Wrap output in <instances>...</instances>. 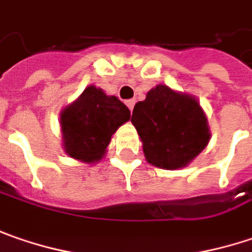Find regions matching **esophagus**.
Segmentation results:
<instances>
[{"mask_svg":"<svg viewBox=\"0 0 252 252\" xmlns=\"http://www.w3.org/2000/svg\"><path fill=\"white\" fill-rule=\"evenodd\" d=\"M126 107L132 111V108H134V105H135V100H126Z\"/></svg>","mask_w":252,"mask_h":252,"instance_id":"obj_1","label":"esophagus"}]
</instances>
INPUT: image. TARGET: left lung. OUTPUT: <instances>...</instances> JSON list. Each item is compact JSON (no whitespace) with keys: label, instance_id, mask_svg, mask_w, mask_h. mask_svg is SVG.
Segmentation results:
<instances>
[{"label":"left lung","instance_id":"obj_1","mask_svg":"<svg viewBox=\"0 0 252 252\" xmlns=\"http://www.w3.org/2000/svg\"><path fill=\"white\" fill-rule=\"evenodd\" d=\"M131 123L138 131L148 163L160 169L188 166L210 141V128L199 100L158 84L138 101Z\"/></svg>","mask_w":252,"mask_h":252}]
</instances>
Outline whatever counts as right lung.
<instances>
[{"instance_id": "obj_1", "label": "right lung", "mask_w": 252, "mask_h": 252, "mask_svg": "<svg viewBox=\"0 0 252 252\" xmlns=\"http://www.w3.org/2000/svg\"><path fill=\"white\" fill-rule=\"evenodd\" d=\"M129 118L123 101L90 84L61 111L63 149L70 158L94 165L104 158L115 131Z\"/></svg>"}]
</instances>
